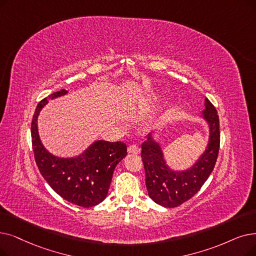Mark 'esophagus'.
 Segmentation results:
<instances>
[{
  "label": "esophagus",
  "mask_w": 256,
  "mask_h": 256,
  "mask_svg": "<svg viewBox=\"0 0 256 256\" xmlns=\"http://www.w3.org/2000/svg\"><path fill=\"white\" fill-rule=\"evenodd\" d=\"M128 152L130 154H139V152H140V148H139V146H136V144H132V146H128Z\"/></svg>",
  "instance_id": "1"
}]
</instances>
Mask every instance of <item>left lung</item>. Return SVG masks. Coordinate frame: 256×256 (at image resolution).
Segmentation results:
<instances>
[{
  "instance_id": "obj_1",
  "label": "left lung",
  "mask_w": 256,
  "mask_h": 256,
  "mask_svg": "<svg viewBox=\"0 0 256 256\" xmlns=\"http://www.w3.org/2000/svg\"><path fill=\"white\" fill-rule=\"evenodd\" d=\"M202 117L209 126V140L201 157L186 170H172L164 160L163 150L152 132L141 146V158L146 170V184L154 202L174 208L192 198L203 186L216 165L220 150V121L216 108L205 99Z\"/></svg>"
}]
</instances>
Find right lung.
<instances>
[{"mask_svg":"<svg viewBox=\"0 0 256 256\" xmlns=\"http://www.w3.org/2000/svg\"><path fill=\"white\" fill-rule=\"evenodd\" d=\"M66 93L62 88L38 102L31 122L32 148L42 178L55 192L77 206L93 207L106 198L116 165L126 156V144L98 140L75 158H60L50 154L40 139L38 117L48 98Z\"/></svg>","mask_w":256,"mask_h":256,"instance_id":"add662e5","label":"right lung"}]
</instances>
